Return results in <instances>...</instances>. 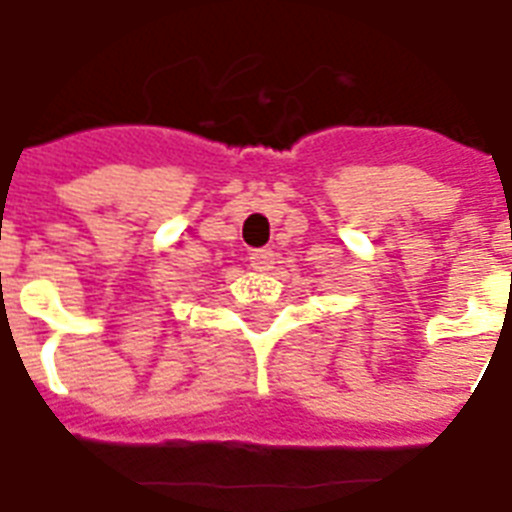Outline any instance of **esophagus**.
<instances>
[{
  "label": "esophagus",
  "mask_w": 512,
  "mask_h": 512,
  "mask_svg": "<svg viewBox=\"0 0 512 512\" xmlns=\"http://www.w3.org/2000/svg\"><path fill=\"white\" fill-rule=\"evenodd\" d=\"M248 261H251V267L256 269V272H267V269H272V264H275V253L269 251V248H259V251H253L251 256H248Z\"/></svg>",
  "instance_id": "1"
}]
</instances>
